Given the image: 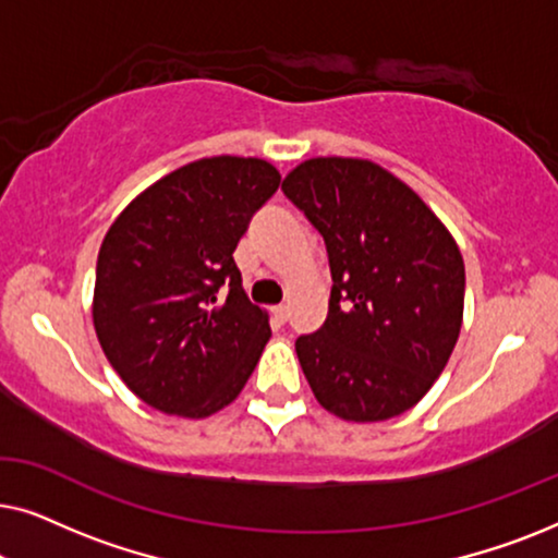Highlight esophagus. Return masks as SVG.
<instances>
[{"label": "esophagus", "instance_id": "1", "mask_svg": "<svg viewBox=\"0 0 558 558\" xmlns=\"http://www.w3.org/2000/svg\"><path fill=\"white\" fill-rule=\"evenodd\" d=\"M271 315H274V319H277L279 325H284L287 319H289V307H284V304H279V307L271 310Z\"/></svg>", "mask_w": 558, "mask_h": 558}]
</instances>
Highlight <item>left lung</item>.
Returning <instances> with one entry per match:
<instances>
[{
    "mask_svg": "<svg viewBox=\"0 0 558 558\" xmlns=\"http://www.w3.org/2000/svg\"><path fill=\"white\" fill-rule=\"evenodd\" d=\"M281 190L330 258L325 325L296 338L312 393L345 422L403 414L434 386L460 338V248L414 190L368 159H307Z\"/></svg>",
    "mask_w": 558,
    "mask_h": 558,
    "instance_id": "obj_1",
    "label": "left lung"
}]
</instances>
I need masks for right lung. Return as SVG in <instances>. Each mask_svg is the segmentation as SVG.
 Listing matches in <instances>:
<instances>
[{
  "label": "right lung",
  "instance_id": "obj_1",
  "mask_svg": "<svg viewBox=\"0 0 558 558\" xmlns=\"http://www.w3.org/2000/svg\"><path fill=\"white\" fill-rule=\"evenodd\" d=\"M279 182L256 157L197 159L134 197L106 233L94 327L113 371L151 409L210 416L254 373L271 327L243 292L233 251Z\"/></svg>",
  "mask_w": 558,
  "mask_h": 558
}]
</instances>
